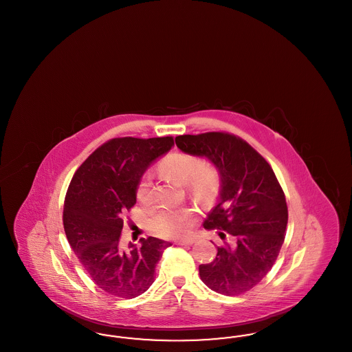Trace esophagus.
I'll return each mask as SVG.
<instances>
[{
  "mask_svg": "<svg viewBox=\"0 0 352 352\" xmlns=\"http://www.w3.org/2000/svg\"><path fill=\"white\" fill-rule=\"evenodd\" d=\"M195 240L194 239H181V240H177L175 243L178 244V245H190V244H192Z\"/></svg>",
  "mask_w": 352,
  "mask_h": 352,
  "instance_id": "34e87169",
  "label": "esophagus"
}]
</instances>
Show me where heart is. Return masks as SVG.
Wrapping results in <instances>:
<instances>
[{
	"label": "heart",
	"mask_w": 352,
	"mask_h": 352,
	"mask_svg": "<svg viewBox=\"0 0 352 352\" xmlns=\"http://www.w3.org/2000/svg\"><path fill=\"white\" fill-rule=\"evenodd\" d=\"M164 175L179 184H186L188 191L199 201H210L218 190V173L208 162L184 151H174L165 157L160 165ZM135 199L142 206L151 204L153 184L149 175H142L135 187ZM194 223V214L187 208H162L151 221V231L162 237H178L184 234Z\"/></svg>",
	"instance_id": "heart-1"
}]
</instances>
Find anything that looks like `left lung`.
<instances>
[{
    "label": "left lung",
    "mask_w": 352,
    "mask_h": 352,
    "mask_svg": "<svg viewBox=\"0 0 352 352\" xmlns=\"http://www.w3.org/2000/svg\"><path fill=\"white\" fill-rule=\"evenodd\" d=\"M177 146L208 158L220 173L219 203L206 230L227 232L217 257L199 265L201 281L224 296H239L258 284L284 244L287 206L283 187L267 160L239 135L227 132L182 134ZM226 240L227 234L220 232Z\"/></svg>",
    "instance_id": "obj_1"
}]
</instances>
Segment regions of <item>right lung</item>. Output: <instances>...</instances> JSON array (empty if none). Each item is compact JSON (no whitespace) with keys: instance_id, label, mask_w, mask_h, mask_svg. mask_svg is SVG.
Wrapping results in <instances>:
<instances>
[{"instance_id":"add662e5","label":"right lung","mask_w":352,"mask_h":352,"mask_svg":"<svg viewBox=\"0 0 352 352\" xmlns=\"http://www.w3.org/2000/svg\"><path fill=\"white\" fill-rule=\"evenodd\" d=\"M174 145L171 135L118 137L104 142L75 171L65 198L68 243L92 281L118 298H134L154 283V269L171 244L149 236L141 247L120 243L122 214L151 161Z\"/></svg>"}]
</instances>
